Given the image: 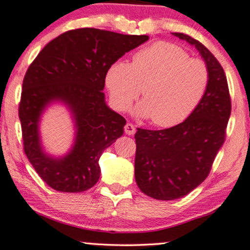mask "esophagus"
Segmentation results:
<instances>
[{
    "label": "esophagus",
    "mask_w": 250,
    "mask_h": 250,
    "mask_svg": "<svg viewBox=\"0 0 250 250\" xmlns=\"http://www.w3.org/2000/svg\"><path fill=\"white\" fill-rule=\"evenodd\" d=\"M125 131L127 135H134L136 131L135 125H132V123H127V125H125Z\"/></svg>",
    "instance_id": "obj_1"
}]
</instances>
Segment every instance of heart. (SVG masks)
I'll return each instance as SVG.
<instances>
[{"label":"heart","instance_id":"obj_1","mask_svg":"<svg viewBox=\"0 0 250 250\" xmlns=\"http://www.w3.org/2000/svg\"><path fill=\"white\" fill-rule=\"evenodd\" d=\"M105 81L120 110H127L143 87L145 99L137 113L158 127L169 128L186 121L200 106L209 88L210 70L182 47L160 41L137 50L131 63L115 61Z\"/></svg>","mask_w":250,"mask_h":250}]
</instances>
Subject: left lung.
<instances>
[{
	"label": "left lung",
	"mask_w": 250,
	"mask_h": 250,
	"mask_svg": "<svg viewBox=\"0 0 250 250\" xmlns=\"http://www.w3.org/2000/svg\"><path fill=\"white\" fill-rule=\"evenodd\" d=\"M201 53L210 70L204 99L180 125L162 130L137 128L135 134V179L150 197L172 201L194 190L209 175L218 151L226 138L230 96L225 71L200 41L185 33H173Z\"/></svg>",
	"instance_id": "8db88e82"
}]
</instances>
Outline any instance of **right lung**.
<instances>
[{"mask_svg":"<svg viewBox=\"0 0 250 250\" xmlns=\"http://www.w3.org/2000/svg\"><path fill=\"white\" fill-rule=\"evenodd\" d=\"M147 39L99 28H76L49 41L30 64L18 107L24 152L50 188L82 192L98 182L99 158L121 137L125 125V119L105 103L106 72ZM53 100L68 104L78 127L75 146L62 160L43 153L37 132L40 114Z\"/></svg>","mask_w":250,"mask_h":250,"instance_id":"obj_1","label":"right lung"}]
</instances>
